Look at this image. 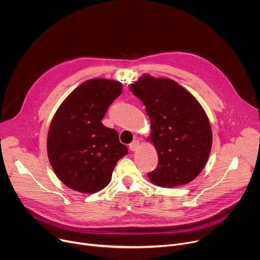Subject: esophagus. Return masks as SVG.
<instances>
[{
  "mask_svg": "<svg viewBox=\"0 0 260 260\" xmlns=\"http://www.w3.org/2000/svg\"><path fill=\"white\" fill-rule=\"evenodd\" d=\"M139 148V142L138 141H133L130 145H129V149L131 151H137Z\"/></svg>",
  "mask_w": 260,
  "mask_h": 260,
  "instance_id": "34e87169",
  "label": "esophagus"
}]
</instances>
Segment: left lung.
Returning a JSON list of instances; mask_svg holds the SVG:
<instances>
[{
  "mask_svg": "<svg viewBox=\"0 0 260 260\" xmlns=\"http://www.w3.org/2000/svg\"><path fill=\"white\" fill-rule=\"evenodd\" d=\"M130 90L144 103L151 121L149 139L157 151L158 166L148 174L150 181L161 187L189 183L204 169L212 145L203 107L168 78L143 75Z\"/></svg>",
  "mask_w": 260,
  "mask_h": 260,
  "instance_id": "8db88e82",
  "label": "left lung"
}]
</instances>
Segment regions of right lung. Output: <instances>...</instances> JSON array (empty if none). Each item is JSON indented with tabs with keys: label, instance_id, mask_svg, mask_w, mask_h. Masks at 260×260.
<instances>
[{
	"label": "right lung",
	"instance_id": "1",
	"mask_svg": "<svg viewBox=\"0 0 260 260\" xmlns=\"http://www.w3.org/2000/svg\"><path fill=\"white\" fill-rule=\"evenodd\" d=\"M122 89V83L114 80L90 79L74 89L57 109L47 150L55 174L68 187L84 193L103 189L118 159L127 155L117 132L101 122Z\"/></svg>",
	"mask_w": 260,
	"mask_h": 260
}]
</instances>
